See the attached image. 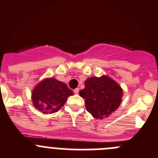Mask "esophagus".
Instances as JSON below:
<instances>
[{
    "mask_svg": "<svg viewBox=\"0 0 158 158\" xmlns=\"http://www.w3.org/2000/svg\"><path fill=\"white\" fill-rule=\"evenodd\" d=\"M73 92H74L75 94H78V93H79V88H75V89L73 90Z\"/></svg>",
    "mask_w": 158,
    "mask_h": 158,
    "instance_id": "1",
    "label": "esophagus"
}]
</instances>
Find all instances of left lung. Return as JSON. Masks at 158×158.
<instances>
[{
  "mask_svg": "<svg viewBox=\"0 0 158 158\" xmlns=\"http://www.w3.org/2000/svg\"><path fill=\"white\" fill-rule=\"evenodd\" d=\"M85 99L86 110L96 118L109 117L122 102L123 89L108 76L91 77L85 82V88L79 92Z\"/></svg>",
  "mask_w": 158,
  "mask_h": 158,
  "instance_id": "1",
  "label": "left lung"
}]
</instances>
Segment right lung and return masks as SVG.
Returning <instances> with one entry per match:
<instances>
[{
	"label": "right lung",
	"mask_w": 158,
	"mask_h": 158,
	"mask_svg": "<svg viewBox=\"0 0 158 158\" xmlns=\"http://www.w3.org/2000/svg\"><path fill=\"white\" fill-rule=\"evenodd\" d=\"M73 91L67 85L55 78H47L39 83L31 93L33 105L44 114L57 112L65 104Z\"/></svg>",
	"instance_id": "right-lung-1"
}]
</instances>
